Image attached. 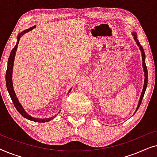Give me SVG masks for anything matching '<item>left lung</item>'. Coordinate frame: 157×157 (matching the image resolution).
I'll list each match as a JSON object with an SVG mask.
<instances>
[{
  "label": "left lung",
  "mask_w": 157,
  "mask_h": 157,
  "mask_svg": "<svg viewBox=\"0 0 157 157\" xmlns=\"http://www.w3.org/2000/svg\"><path fill=\"white\" fill-rule=\"evenodd\" d=\"M132 34L133 37H134V40L136 43V45L139 47V49H140V51H141V56H142V66H143V69H144V77H145L143 89H142V91H141V96H140V98H139L138 106H137L136 109V111H135V112H134V113H135L136 112V111L138 110V109L139 108V106H140L141 101H142V99H143V97H144V96L146 89H147V83H148V71H147V66H146V63H145V53H144V51L143 47L141 46L140 43L139 42V40L137 39V34H136V32L133 31L132 33Z\"/></svg>",
  "instance_id": "1"
}]
</instances>
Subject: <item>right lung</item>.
Returning <instances> with one entry per match:
<instances>
[{
	"label": "right lung",
	"mask_w": 157,
	"mask_h": 157,
	"mask_svg": "<svg viewBox=\"0 0 157 157\" xmlns=\"http://www.w3.org/2000/svg\"><path fill=\"white\" fill-rule=\"evenodd\" d=\"M35 28H36V25H33V27L29 28V29L25 30V31H23L18 33V37H17V43H16V46H14V48H13L11 52H10V56H9V58H8V60L7 71H6V87H7L8 91V93H9L10 98H11L12 101H13V103L14 106H15V107H16V109H17V111H18V112L21 113V115L23 116V117L25 118V119L30 120V121H35V122H39V123H40V122H41V123H45V122L50 121L51 120L54 119L56 116H53V117H51L49 118H46V119H38V118H35V117H31V116H30L29 113H28L26 111H25V109H23L22 105H21L20 104V102H19L18 98L16 97V94L14 91L13 86V81H12L13 68L15 56H16L17 48H18V45L19 44L20 38H21V37H22V36H23V34L28 33V32L31 31V30H33V29H35ZM71 89H72V88L71 89H70L68 93L71 91Z\"/></svg>",
	"instance_id": "right-lung-1"
}]
</instances>
